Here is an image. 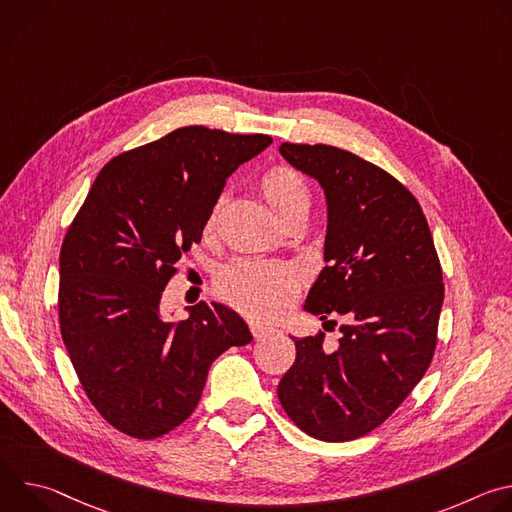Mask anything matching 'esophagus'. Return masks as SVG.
Instances as JSON below:
<instances>
[{
  "instance_id": "34e87169",
  "label": "esophagus",
  "mask_w": 512,
  "mask_h": 512,
  "mask_svg": "<svg viewBox=\"0 0 512 512\" xmlns=\"http://www.w3.org/2000/svg\"><path fill=\"white\" fill-rule=\"evenodd\" d=\"M249 328H251V332H253L255 338H263V336H267V334L273 332V326L267 324V322H263V320H251V322H249Z\"/></svg>"
}]
</instances>
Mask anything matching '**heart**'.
I'll return each mask as SVG.
<instances>
[{
	"instance_id": "heart-1",
	"label": "heart",
	"mask_w": 512,
	"mask_h": 512,
	"mask_svg": "<svg viewBox=\"0 0 512 512\" xmlns=\"http://www.w3.org/2000/svg\"><path fill=\"white\" fill-rule=\"evenodd\" d=\"M259 188L279 218L296 210H310L312 188L296 168L275 166L267 170L259 180ZM216 214L218 204L208 216L206 233L214 229ZM298 289L300 271L277 261H239L221 279L223 296L237 308L257 316L281 312L296 298Z\"/></svg>"
}]
</instances>
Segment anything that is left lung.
<instances>
[{
    "label": "left lung",
    "instance_id": "obj_1",
    "mask_svg": "<svg viewBox=\"0 0 512 512\" xmlns=\"http://www.w3.org/2000/svg\"><path fill=\"white\" fill-rule=\"evenodd\" d=\"M279 154L326 198L324 269L304 310L344 316L334 352L324 334L296 338L277 385L285 413L322 442L379 427L425 375L444 304L442 267L415 196L385 170L334 145L281 143ZM332 322V320H330Z\"/></svg>",
    "mask_w": 512,
    "mask_h": 512
}]
</instances>
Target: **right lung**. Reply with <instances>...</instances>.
I'll return each instance as SVG.
<instances>
[{
    "instance_id": "right-lung-1",
    "label": "right lung",
    "mask_w": 512,
    "mask_h": 512,
    "mask_svg": "<svg viewBox=\"0 0 512 512\" xmlns=\"http://www.w3.org/2000/svg\"><path fill=\"white\" fill-rule=\"evenodd\" d=\"M271 141L190 125L125 152L99 172L64 237V346L97 411L137 440L188 419L214 358L253 340L225 304L200 302L178 322L160 304L227 178Z\"/></svg>"
}]
</instances>
